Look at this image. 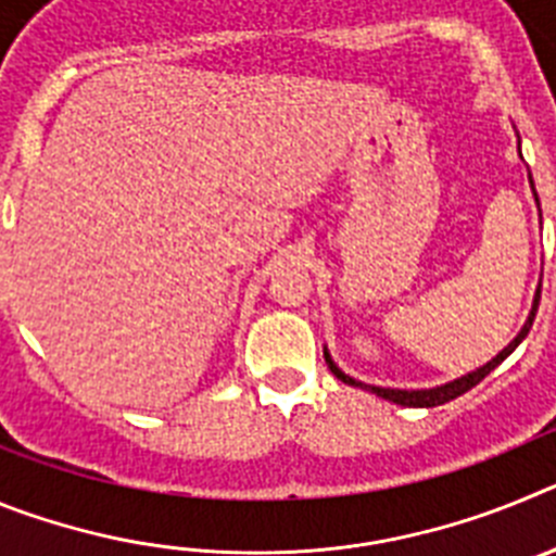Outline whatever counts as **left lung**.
<instances>
[{"label": "left lung", "instance_id": "8db88e82", "mask_svg": "<svg viewBox=\"0 0 556 556\" xmlns=\"http://www.w3.org/2000/svg\"><path fill=\"white\" fill-rule=\"evenodd\" d=\"M529 184H532V175H529ZM532 189H534V184H532ZM534 200H538V191H534ZM538 205H540V203H538ZM538 303H540V289H538V294H534V306H532V314H529L527 326L520 328L518 337H515L513 342H509V345L504 348V351H501L498 356L493 358V362H488V365L479 367V370L468 372V376L456 378V381H451V384L434 387V390H390V387H367V384H358V381H353L351 376H345V372H342V370H339L337 365H333L331 356H328V351L323 353V356H326L328 370H331L333 376L339 378V381H345V384H353V387H367V390L376 392L378 397H387V401H392V404H401V406H440V404H448V401H454V397H459L462 392H468L470 387L479 384L481 378L488 376L490 370H495V367H498L501 362H504V358H507L509 353H513L515 348H518L520 342H523V337H527L529 328H532L534 314H538Z\"/></svg>", "mask_w": 556, "mask_h": 556}]
</instances>
